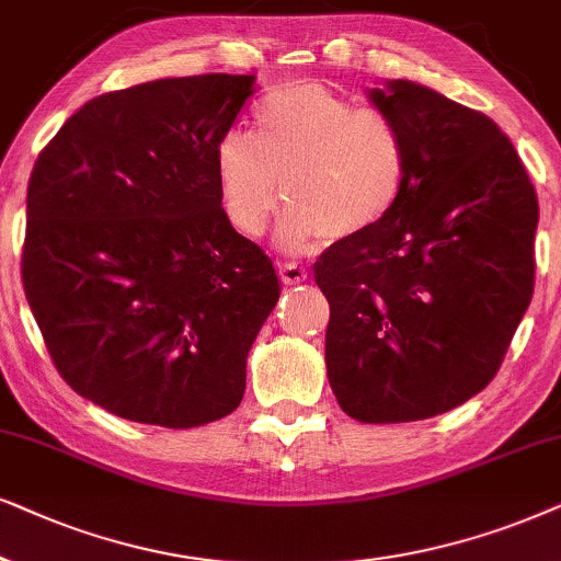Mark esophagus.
<instances>
[{"mask_svg":"<svg viewBox=\"0 0 561 561\" xmlns=\"http://www.w3.org/2000/svg\"><path fill=\"white\" fill-rule=\"evenodd\" d=\"M279 276L285 285H300V282L308 279V268L302 264H295V261H285V264L279 266Z\"/></svg>","mask_w":561,"mask_h":561,"instance_id":"obj_1","label":"esophagus"}]
</instances>
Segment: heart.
<instances>
[{
	"label": "heart",
	"instance_id": "heart-1",
	"mask_svg": "<svg viewBox=\"0 0 561 561\" xmlns=\"http://www.w3.org/2000/svg\"><path fill=\"white\" fill-rule=\"evenodd\" d=\"M251 117L253 136L230 128L215 146L220 203L238 233H264L279 192L289 203L282 241L295 251L369 233L400 203L410 146L390 112L356 107L320 81H289Z\"/></svg>",
	"mask_w": 561,
	"mask_h": 561
}]
</instances>
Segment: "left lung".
Wrapping results in <instances>:
<instances>
[{"label": "left lung", "mask_w": 561, "mask_h": 561, "mask_svg": "<svg viewBox=\"0 0 561 561\" xmlns=\"http://www.w3.org/2000/svg\"><path fill=\"white\" fill-rule=\"evenodd\" d=\"M408 136L394 210L316 264L331 305L325 367L343 413L423 421L497 375L534 295L539 199L503 130L413 81L371 89Z\"/></svg>", "instance_id": "1"}]
</instances>
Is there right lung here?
Listing matches in <instances>:
<instances>
[{
	"instance_id": "obj_1",
	"label": "right lung",
	"mask_w": 561,
	"mask_h": 561,
	"mask_svg": "<svg viewBox=\"0 0 561 561\" xmlns=\"http://www.w3.org/2000/svg\"><path fill=\"white\" fill-rule=\"evenodd\" d=\"M253 79L199 73L94 96L30 174V310L66 385L125 421L197 428L243 400L279 279L222 210L215 146Z\"/></svg>"
}]
</instances>
